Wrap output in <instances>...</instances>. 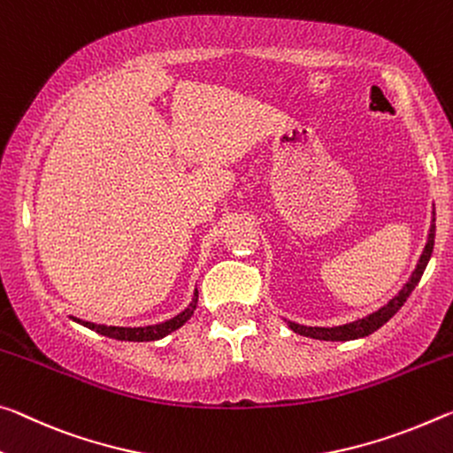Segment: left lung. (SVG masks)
<instances>
[{
	"mask_svg": "<svg viewBox=\"0 0 453 453\" xmlns=\"http://www.w3.org/2000/svg\"><path fill=\"white\" fill-rule=\"evenodd\" d=\"M434 240H435V224H432V229H429V238H427V243H426V250H423V254L419 257V264H418V268H415L411 280H409V282L403 286V290H401L389 304L383 306L381 311L369 314L367 319L350 322V325L333 326V328L303 326V325H296V322H290L288 326L294 330V333H298L303 336H311V339H319V341H353V339H361V336H369L371 333H375L377 328H381L385 322L389 320L393 314L405 304L409 294H411L415 286H418V282L423 276V270H426L429 257H432Z\"/></svg>",
	"mask_w": 453,
	"mask_h": 453,
	"instance_id": "left-lung-1",
	"label": "left lung"
}]
</instances>
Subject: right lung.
I'll list each match as a JSON object with an SVG mask.
<instances>
[{
    "instance_id": "right-lung-1",
    "label": "right lung",
    "mask_w": 453,
    "mask_h": 453,
    "mask_svg": "<svg viewBox=\"0 0 453 453\" xmlns=\"http://www.w3.org/2000/svg\"><path fill=\"white\" fill-rule=\"evenodd\" d=\"M197 306V290L196 296H193V303L189 304V308H185L181 314H177L175 319H171L167 322H161V325H153V326H139V328H123V326H104V325H95V322H86V320H78L81 325H84L86 328L96 330L98 334L109 336V339H117V341H133V342H145V341H159L163 336H167L169 333H173L179 326H183L185 322L191 319L193 311Z\"/></svg>"
}]
</instances>
